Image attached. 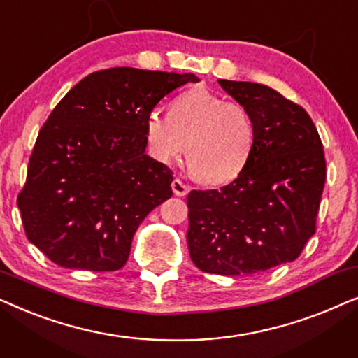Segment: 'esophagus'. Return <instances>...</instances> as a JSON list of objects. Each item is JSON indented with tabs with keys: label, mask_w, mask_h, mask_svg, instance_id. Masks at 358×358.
<instances>
[{
	"label": "esophagus",
	"mask_w": 358,
	"mask_h": 358,
	"mask_svg": "<svg viewBox=\"0 0 358 358\" xmlns=\"http://www.w3.org/2000/svg\"><path fill=\"white\" fill-rule=\"evenodd\" d=\"M171 187H173V192L174 195H178V197H184V195L189 194V185L184 184L180 179H174Z\"/></svg>",
	"instance_id": "1"
}]
</instances>
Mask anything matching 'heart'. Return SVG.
I'll return each instance as SVG.
<instances>
[{
  "instance_id": "b5f03b06",
  "label": "heart",
  "mask_w": 358,
  "mask_h": 358,
  "mask_svg": "<svg viewBox=\"0 0 358 358\" xmlns=\"http://www.w3.org/2000/svg\"><path fill=\"white\" fill-rule=\"evenodd\" d=\"M150 153L173 163L184 153L190 173L203 184H227L246 168L256 141V124L246 106L195 87L171 102L168 117L145 120Z\"/></svg>"
}]
</instances>
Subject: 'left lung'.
<instances>
[{
  "instance_id": "left-lung-1",
  "label": "left lung",
  "mask_w": 358,
  "mask_h": 358,
  "mask_svg": "<svg viewBox=\"0 0 358 358\" xmlns=\"http://www.w3.org/2000/svg\"><path fill=\"white\" fill-rule=\"evenodd\" d=\"M246 106L256 141L246 168L222 189L187 195V244L202 272L252 275L295 261L316 231L324 150L311 117L266 85L218 80Z\"/></svg>"
}]
</instances>
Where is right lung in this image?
Here are the masks:
<instances>
[{"instance_id": "1", "label": "right lung", "mask_w": 358, "mask_h": 358, "mask_svg": "<svg viewBox=\"0 0 358 358\" xmlns=\"http://www.w3.org/2000/svg\"><path fill=\"white\" fill-rule=\"evenodd\" d=\"M192 73L117 66L68 91L38 131L17 195L29 241L57 266L119 271L136 228L173 195V171L145 153V120Z\"/></svg>"}]
</instances>
